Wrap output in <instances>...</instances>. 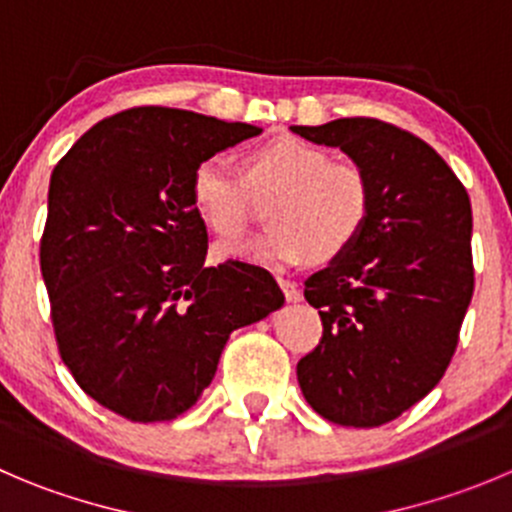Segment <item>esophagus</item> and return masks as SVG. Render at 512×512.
<instances>
[{
	"label": "esophagus",
	"mask_w": 512,
	"mask_h": 512,
	"mask_svg": "<svg viewBox=\"0 0 512 512\" xmlns=\"http://www.w3.org/2000/svg\"><path fill=\"white\" fill-rule=\"evenodd\" d=\"M276 279H279V286H281V291H284L286 301H301V291L294 281L286 279L284 274H276Z\"/></svg>",
	"instance_id": "34e87169"
}]
</instances>
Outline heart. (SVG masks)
<instances>
[{"label":"heart","mask_w":512,"mask_h":512,"mask_svg":"<svg viewBox=\"0 0 512 512\" xmlns=\"http://www.w3.org/2000/svg\"><path fill=\"white\" fill-rule=\"evenodd\" d=\"M271 198V231L218 243L221 259L261 264H329L339 259L367 228L374 206L372 180L354 163H334L332 153L296 135H281L253 148L246 170L216 153L196 165L191 198L198 216L218 236L246 228L251 203Z\"/></svg>","instance_id":"1"}]
</instances>
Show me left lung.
<instances>
[{
    "label": "left lung",
    "mask_w": 512,
    "mask_h": 512,
    "mask_svg": "<svg viewBox=\"0 0 512 512\" xmlns=\"http://www.w3.org/2000/svg\"><path fill=\"white\" fill-rule=\"evenodd\" d=\"M344 150L372 180L359 241L306 281L319 344L296 364L306 402L344 427H379L417 405L457 349L475 289L472 211L450 165L417 135L374 118L291 125Z\"/></svg>",
    "instance_id": "left-lung-1"
}]
</instances>
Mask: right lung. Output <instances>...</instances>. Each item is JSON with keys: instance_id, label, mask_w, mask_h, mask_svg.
<instances>
[{"instance_id": "add662e5", "label": "right lung", "mask_w": 512, "mask_h": 512, "mask_svg": "<svg viewBox=\"0 0 512 512\" xmlns=\"http://www.w3.org/2000/svg\"><path fill=\"white\" fill-rule=\"evenodd\" d=\"M246 123L130 107L92 125L52 170L40 266L75 382L133 422L196 405L228 334L284 304L261 266H206L196 165L259 135Z\"/></svg>"}]
</instances>
